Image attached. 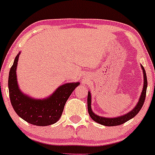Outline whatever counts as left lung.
I'll return each mask as SVG.
<instances>
[{
  "label": "left lung",
  "instance_id": "left-lung-1",
  "mask_svg": "<svg viewBox=\"0 0 155 155\" xmlns=\"http://www.w3.org/2000/svg\"><path fill=\"white\" fill-rule=\"evenodd\" d=\"M141 68L143 70V90H142L141 95L138 101V104L133 109L131 110L130 111L128 112L127 114H125L124 115H122V116L115 117V118H106V117H101L98 115L95 114V113H93V111H92L91 108V93L90 92H88V96H87V108H88V112L91 118L95 122H97V123L103 124L105 126H116V125H120V124H124V122H126L127 121H128L131 119L133 118L138 112L140 111V110L141 109L142 106H143V103H144L145 98H146V94H147V74L144 70V68L141 65Z\"/></svg>",
  "mask_w": 155,
  "mask_h": 155
}]
</instances>
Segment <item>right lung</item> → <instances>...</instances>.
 Instances as JSON below:
<instances>
[{
	"mask_svg": "<svg viewBox=\"0 0 155 155\" xmlns=\"http://www.w3.org/2000/svg\"><path fill=\"white\" fill-rule=\"evenodd\" d=\"M19 54L16 56L8 75V91L12 107L19 117L30 124L37 126L54 124L61 117L71 94L80 83L65 84L45 99L32 98L21 92L17 83L16 70Z\"/></svg>",
	"mask_w": 155,
	"mask_h": 155,
	"instance_id": "add662e5",
	"label": "right lung"
}]
</instances>
